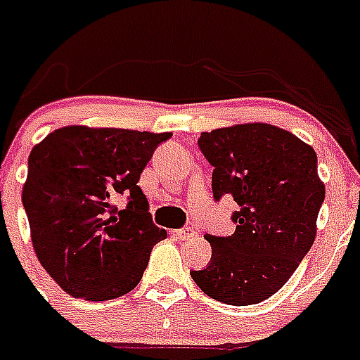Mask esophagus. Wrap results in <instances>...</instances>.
Returning a JSON list of instances; mask_svg holds the SVG:
<instances>
[{"label":"esophagus","instance_id":"34e87169","mask_svg":"<svg viewBox=\"0 0 360 360\" xmlns=\"http://www.w3.org/2000/svg\"><path fill=\"white\" fill-rule=\"evenodd\" d=\"M174 236H176L178 240H189V238H195L197 236V230L193 226H186V229L174 230Z\"/></svg>","mask_w":360,"mask_h":360}]
</instances>
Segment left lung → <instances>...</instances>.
Returning a JSON list of instances; mask_svg holds the SVG:
<instances>
[{
    "label": "left lung",
    "instance_id": "left-lung-1",
    "mask_svg": "<svg viewBox=\"0 0 360 360\" xmlns=\"http://www.w3.org/2000/svg\"><path fill=\"white\" fill-rule=\"evenodd\" d=\"M198 148L214 167L215 202L230 195L240 208L234 234L204 236L212 258L191 277L215 301L257 304L283 288L314 243L326 198L318 158L294 134L260 122L204 131Z\"/></svg>",
    "mask_w": 360,
    "mask_h": 360
}]
</instances>
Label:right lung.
<instances>
[{
	"instance_id": "1",
	"label": "right lung",
	"mask_w": 360,
	"mask_h": 360,
	"mask_svg": "<svg viewBox=\"0 0 360 360\" xmlns=\"http://www.w3.org/2000/svg\"><path fill=\"white\" fill-rule=\"evenodd\" d=\"M169 137L66 126L31 150L22 202L37 258L66 294L108 301L139 284L167 232L154 225L137 182Z\"/></svg>"
}]
</instances>
